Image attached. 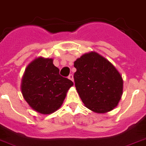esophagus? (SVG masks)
I'll use <instances>...</instances> for the list:
<instances>
[{
    "mask_svg": "<svg viewBox=\"0 0 146 146\" xmlns=\"http://www.w3.org/2000/svg\"><path fill=\"white\" fill-rule=\"evenodd\" d=\"M68 79H70L71 81H73V74H70V75L68 76Z\"/></svg>",
    "mask_w": 146,
    "mask_h": 146,
    "instance_id": "esophagus-1",
    "label": "esophagus"
}]
</instances>
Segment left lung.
I'll use <instances>...</instances> for the list:
<instances>
[{
	"label": "left lung",
	"mask_w": 146,
	"mask_h": 146,
	"mask_svg": "<svg viewBox=\"0 0 146 146\" xmlns=\"http://www.w3.org/2000/svg\"><path fill=\"white\" fill-rule=\"evenodd\" d=\"M74 67L75 86L88 109L103 113L117 106L122 96L123 81L111 62L91 52L76 59Z\"/></svg>",
	"instance_id": "obj_1"
}]
</instances>
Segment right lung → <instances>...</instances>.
I'll return each instance as SVG.
<instances>
[{"mask_svg": "<svg viewBox=\"0 0 146 146\" xmlns=\"http://www.w3.org/2000/svg\"><path fill=\"white\" fill-rule=\"evenodd\" d=\"M73 82L60 76L52 58H38L29 64L22 79L24 100L35 111L50 114L63 103Z\"/></svg>", "mask_w": 146, "mask_h": 146, "instance_id": "right-lung-1", "label": "right lung"}]
</instances>
